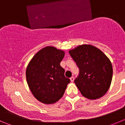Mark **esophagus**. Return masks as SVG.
Instances as JSON below:
<instances>
[{"label":"esophagus","mask_w":125,"mask_h":125,"mask_svg":"<svg viewBox=\"0 0 125 125\" xmlns=\"http://www.w3.org/2000/svg\"><path fill=\"white\" fill-rule=\"evenodd\" d=\"M70 80H71V81H72V82H73L74 80V77H71V78H70Z\"/></svg>","instance_id":"1"}]
</instances>
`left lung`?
Masks as SVG:
<instances>
[{
  "mask_svg": "<svg viewBox=\"0 0 125 125\" xmlns=\"http://www.w3.org/2000/svg\"><path fill=\"white\" fill-rule=\"evenodd\" d=\"M69 53L79 68V75L74 83L82 95L89 100L104 95L113 76L109 58L98 48L89 44L77 46Z\"/></svg>",
  "mask_w": 125,
  "mask_h": 125,
  "instance_id": "obj_1",
  "label": "left lung"
}]
</instances>
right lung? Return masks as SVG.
Wrapping results in <instances>:
<instances>
[{
	"mask_svg": "<svg viewBox=\"0 0 125 125\" xmlns=\"http://www.w3.org/2000/svg\"><path fill=\"white\" fill-rule=\"evenodd\" d=\"M63 51L46 46L30 61L25 71L26 79L34 96L45 104H53L62 97L70 79L60 66Z\"/></svg>",
	"mask_w": 125,
	"mask_h": 125,
	"instance_id": "obj_1",
	"label": "right lung"
}]
</instances>
